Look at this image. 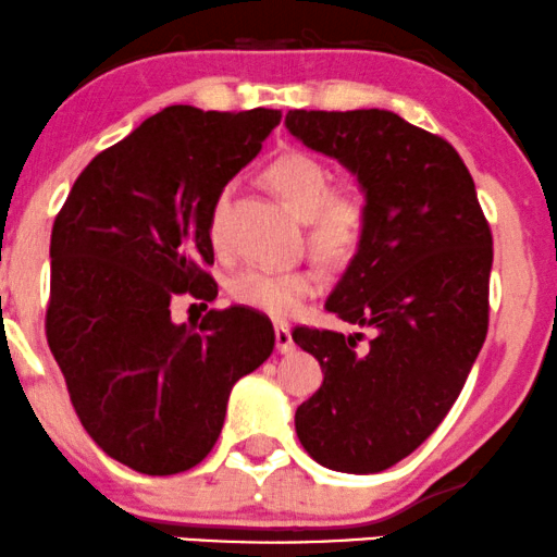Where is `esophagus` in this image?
<instances>
[{"instance_id": "34e87169", "label": "esophagus", "mask_w": 557, "mask_h": 557, "mask_svg": "<svg viewBox=\"0 0 557 557\" xmlns=\"http://www.w3.org/2000/svg\"><path fill=\"white\" fill-rule=\"evenodd\" d=\"M274 344H277V351L280 355H287V351H293V334H290V326L287 323H274Z\"/></svg>"}]
</instances>
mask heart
<instances>
[{
  "mask_svg": "<svg viewBox=\"0 0 557 557\" xmlns=\"http://www.w3.org/2000/svg\"><path fill=\"white\" fill-rule=\"evenodd\" d=\"M264 180L295 213L308 218V244L323 262L347 264L360 251L368 234V200L357 189L331 187V169L321 159L306 151H285L267 164ZM226 206L228 189H223L208 218L213 246L223 244ZM319 287L321 274L315 267H244L228 280L231 298L272 319H290Z\"/></svg>",
  "mask_w": 557,
  "mask_h": 557,
  "instance_id": "obj_1",
  "label": "heart"
}]
</instances>
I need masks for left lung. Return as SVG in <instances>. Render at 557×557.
Returning a JSON list of instances; mask_svg holds the SVG:
<instances>
[{"label":"left lung","instance_id":"8db88e82","mask_svg":"<svg viewBox=\"0 0 557 557\" xmlns=\"http://www.w3.org/2000/svg\"><path fill=\"white\" fill-rule=\"evenodd\" d=\"M287 131L360 182L368 234L326 311L370 326H298L323 383L295 411L306 453L339 473H380L411 455L460 396L488 331L494 238L473 177L445 138L388 110H290Z\"/></svg>","mask_w":557,"mask_h":557}]
</instances>
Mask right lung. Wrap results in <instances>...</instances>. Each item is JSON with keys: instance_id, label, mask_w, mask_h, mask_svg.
Listing matches in <instances>:
<instances>
[{"instance_id": "1", "label": "right lung", "mask_w": 557, "mask_h": 557, "mask_svg": "<svg viewBox=\"0 0 557 557\" xmlns=\"http://www.w3.org/2000/svg\"><path fill=\"white\" fill-rule=\"evenodd\" d=\"M280 117L172 104L97 153L55 215L48 347L87 434L138 473L206 460L234 383L274 349L259 313L208 311L187 326L169 302L218 295L210 208Z\"/></svg>"}]
</instances>
